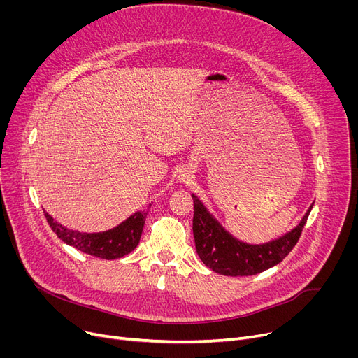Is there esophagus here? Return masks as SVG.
<instances>
[{
    "mask_svg": "<svg viewBox=\"0 0 358 358\" xmlns=\"http://www.w3.org/2000/svg\"><path fill=\"white\" fill-rule=\"evenodd\" d=\"M192 174L187 171V169H184V171H181L180 173V176H178V180H180V182H189L190 180H192Z\"/></svg>",
    "mask_w": 358,
    "mask_h": 358,
    "instance_id": "obj_1",
    "label": "esophagus"
}]
</instances>
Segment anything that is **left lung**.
<instances>
[{
	"instance_id": "1",
	"label": "left lung",
	"mask_w": 358,
	"mask_h": 358,
	"mask_svg": "<svg viewBox=\"0 0 358 358\" xmlns=\"http://www.w3.org/2000/svg\"><path fill=\"white\" fill-rule=\"evenodd\" d=\"M194 217L193 234L196 251L200 259L215 273L222 275H254L274 267L283 261L294 248L306 224L308 216H303L297 227L273 242L262 245H248L239 242L224 231L217 220L206 210L201 201L194 196Z\"/></svg>"
}]
</instances>
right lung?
I'll use <instances>...</instances> for the list:
<instances>
[{
    "instance_id": "1",
    "label": "right lung",
    "mask_w": 358,
    "mask_h": 358,
    "mask_svg": "<svg viewBox=\"0 0 358 358\" xmlns=\"http://www.w3.org/2000/svg\"><path fill=\"white\" fill-rule=\"evenodd\" d=\"M145 216L146 212H138L120 223L115 229L99 234H81L66 229L45 212L49 227L65 243L85 254L104 259L122 258L136 248L145 224Z\"/></svg>"
}]
</instances>
